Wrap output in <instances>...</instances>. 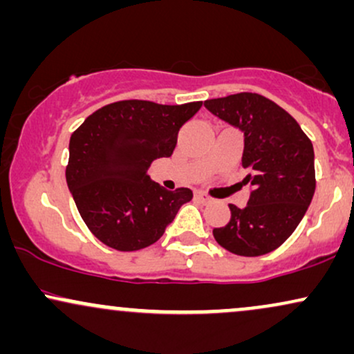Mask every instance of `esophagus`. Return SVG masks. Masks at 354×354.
Listing matches in <instances>:
<instances>
[{
	"label": "esophagus",
	"instance_id": "34e87169",
	"mask_svg": "<svg viewBox=\"0 0 354 354\" xmlns=\"http://www.w3.org/2000/svg\"><path fill=\"white\" fill-rule=\"evenodd\" d=\"M194 196H196L198 200L203 201V203H209L211 201V198L206 193H203V191H196V193H194Z\"/></svg>",
	"mask_w": 354,
	"mask_h": 354
}]
</instances>
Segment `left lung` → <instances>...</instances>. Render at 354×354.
Segmentation results:
<instances>
[{
	"mask_svg": "<svg viewBox=\"0 0 354 354\" xmlns=\"http://www.w3.org/2000/svg\"><path fill=\"white\" fill-rule=\"evenodd\" d=\"M205 106L245 135L241 165L253 188L245 208L230 205L228 225L213 236L234 254L271 253L293 234L315 194L310 138L290 113L256 93L206 100Z\"/></svg>",
	"mask_w": 354,
	"mask_h": 354,
	"instance_id": "obj_1",
	"label": "left lung"
}]
</instances>
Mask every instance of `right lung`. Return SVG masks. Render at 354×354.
<instances>
[{"label": "right lung", "mask_w": 354, "mask_h": 354, "mask_svg": "<svg viewBox=\"0 0 354 354\" xmlns=\"http://www.w3.org/2000/svg\"><path fill=\"white\" fill-rule=\"evenodd\" d=\"M203 101L158 104L124 100L106 104L71 135L66 183L81 218L101 243L136 251L163 236L189 188L165 189L148 176L158 158L173 154L178 131Z\"/></svg>", "instance_id": "add662e5"}]
</instances>
